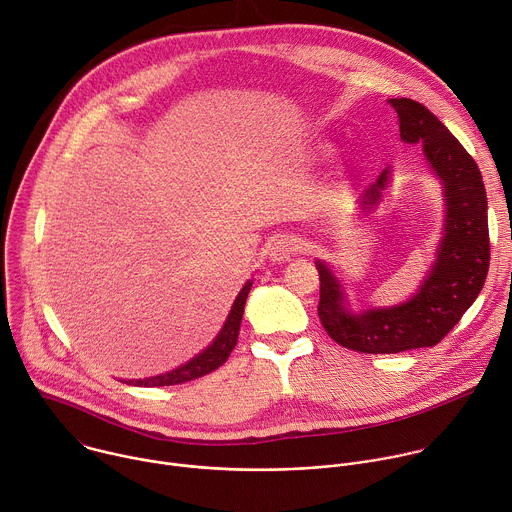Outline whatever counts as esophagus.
<instances>
[{"label": "esophagus", "mask_w": 512, "mask_h": 512, "mask_svg": "<svg viewBox=\"0 0 512 512\" xmlns=\"http://www.w3.org/2000/svg\"><path fill=\"white\" fill-rule=\"evenodd\" d=\"M298 252V242L292 236H280L270 244V258L274 262H286Z\"/></svg>", "instance_id": "34e87169"}]
</instances>
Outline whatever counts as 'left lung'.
<instances>
[{
    "instance_id": "8db88e82",
    "label": "left lung",
    "mask_w": 512,
    "mask_h": 512,
    "mask_svg": "<svg viewBox=\"0 0 512 512\" xmlns=\"http://www.w3.org/2000/svg\"><path fill=\"white\" fill-rule=\"evenodd\" d=\"M403 143L422 145L444 185L446 220L438 258L420 290L389 309L351 313L333 270L317 260L319 319L333 341L359 353H401L438 345L478 298L490 264L488 206L480 169L444 123L412 98H389ZM389 181L385 169L363 191V208L375 206Z\"/></svg>"
}]
</instances>
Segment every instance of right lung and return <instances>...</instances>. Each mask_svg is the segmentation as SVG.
Wrapping results in <instances>:
<instances>
[{
    "label": "right lung",
    "mask_w": 512,
    "mask_h": 512,
    "mask_svg": "<svg viewBox=\"0 0 512 512\" xmlns=\"http://www.w3.org/2000/svg\"><path fill=\"white\" fill-rule=\"evenodd\" d=\"M252 288V280H248L244 284V288L240 290V294L236 296L232 311L220 331V335L214 339V343L199 353L197 357H193L191 361H187L185 365L163 373V375H155V377H147V379H129L125 383L129 385H139V387H163V385H177V383H185L197 377L208 375L212 371H216L220 365H224L232 353V349L238 343V333H240V323H242V315H244V304L248 298V292Z\"/></svg>",
    "instance_id": "1"
}]
</instances>
